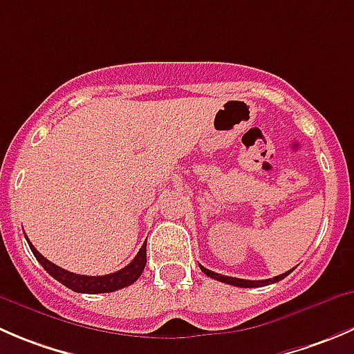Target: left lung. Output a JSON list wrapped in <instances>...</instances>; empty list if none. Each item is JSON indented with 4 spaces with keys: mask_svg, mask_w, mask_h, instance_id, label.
Listing matches in <instances>:
<instances>
[{
    "mask_svg": "<svg viewBox=\"0 0 354 354\" xmlns=\"http://www.w3.org/2000/svg\"><path fill=\"white\" fill-rule=\"evenodd\" d=\"M201 266L202 272L205 273L207 277H211V279L214 280H219V282L223 283H230V286H235V287H243V289H250V287H263V286H270V283H275V282H280L282 279H286L289 273H292V270H289V272L282 273V275L279 277H273V279H268V280H243V279H233V277H226V275H219V273H214L211 272V270L204 268L202 264H198Z\"/></svg>",
    "mask_w": 354,
    "mask_h": 354,
    "instance_id": "8db88e82",
    "label": "left lung"
}]
</instances>
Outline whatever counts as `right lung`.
Segmentation results:
<instances>
[{
	"instance_id": "right-lung-1",
	"label": "right lung",
	"mask_w": 354,
	"mask_h": 354,
	"mask_svg": "<svg viewBox=\"0 0 354 354\" xmlns=\"http://www.w3.org/2000/svg\"><path fill=\"white\" fill-rule=\"evenodd\" d=\"M27 239V236H26ZM30 250L36 256V259L39 261V264L53 277L55 280H58L60 283H64L65 287H68L74 292L81 294H104V292H114V290L124 289V287L131 286L136 280L140 279V275L145 270L147 264V242L143 243L142 249L138 250V254L135 256V259L126 266V268L119 270V272L111 273V275H102V277H88V275H77V273H71L67 270L60 268L57 264H53L51 261H48L46 257L41 256L36 249H34L32 243L27 239Z\"/></svg>"
}]
</instances>
